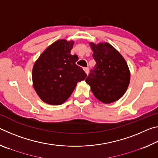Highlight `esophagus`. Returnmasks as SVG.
Wrapping results in <instances>:
<instances>
[{"label":"esophagus","instance_id":"obj_1","mask_svg":"<svg viewBox=\"0 0 158 158\" xmlns=\"http://www.w3.org/2000/svg\"><path fill=\"white\" fill-rule=\"evenodd\" d=\"M84 71H85V73H86L87 74H89V68H88V67H87V68H84Z\"/></svg>","mask_w":158,"mask_h":158}]
</instances>
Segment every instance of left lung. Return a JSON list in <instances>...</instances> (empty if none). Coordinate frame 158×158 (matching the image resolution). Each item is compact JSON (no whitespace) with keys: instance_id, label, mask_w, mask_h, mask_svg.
<instances>
[{"instance_id":"obj_1","label":"left lung","mask_w":158,"mask_h":158,"mask_svg":"<svg viewBox=\"0 0 158 158\" xmlns=\"http://www.w3.org/2000/svg\"><path fill=\"white\" fill-rule=\"evenodd\" d=\"M96 64L85 82L95 97L109 104L121 98L130 84L127 64L120 53L109 43H90Z\"/></svg>"}]
</instances>
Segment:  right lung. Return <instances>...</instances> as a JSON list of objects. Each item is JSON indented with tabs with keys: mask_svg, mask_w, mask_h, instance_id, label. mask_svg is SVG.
<instances>
[{
	"mask_svg": "<svg viewBox=\"0 0 158 158\" xmlns=\"http://www.w3.org/2000/svg\"><path fill=\"white\" fill-rule=\"evenodd\" d=\"M73 41L60 40L42 53L32 73L33 87L42 101L49 105L63 104L73 93L77 82L87 74L76 62L77 55H71Z\"/></svg>",
	"mask_w": 158,
	"mask_h": 158,
	"instance_id": "right-lung-1",
	"label": "right lung"
}]
</instances>
